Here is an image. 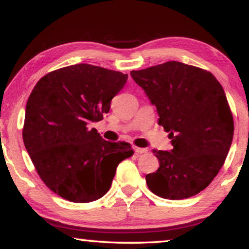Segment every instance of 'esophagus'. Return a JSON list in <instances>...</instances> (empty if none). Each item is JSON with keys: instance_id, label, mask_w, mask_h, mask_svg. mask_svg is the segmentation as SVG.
Returning <instances> with one entry per match:
<instances>
[{"instance_id": "esophagus-1", "label": "esophagus", "mask_w": 249, "mask_h": 249, "mask_svg": "<svg viewBox=\"0 0 249 249\" xmlns=\"http://www.w3.org/2000/svg\"><path fill=\"white\" fill-rule=\"evenodd\" d=\"M134 151H135L136 155H142V153H146V152H148V149H145V148H139V146H135Z\"/></svg>"}]
</instances>
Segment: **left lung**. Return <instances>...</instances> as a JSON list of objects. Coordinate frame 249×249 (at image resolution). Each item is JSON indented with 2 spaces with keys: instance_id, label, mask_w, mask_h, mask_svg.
<instances>
[{
  "instance_id": "1",
  "label": "left lung",
  "mask_w": 249,
  "mask_h": 249,
  "mask_svg": "<svg viewBox=\"0 0 249 249\" xmlns=\"http://www.w3.org/2000/svg\"><path fill=\"white\" fill-rule=\"evenodd\" d=\"M157 107L159 125L173 149L153 150L159 169L145 176L149 190L168 199L198 194L225 163L233 136V117L222 86L206 70L170 61L132 71Z\"/></svg>"
}]
</instances>
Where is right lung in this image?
<instances>
[{
    "instance_id": "add662e5",
    "label": "right lung",
    "mask_w": 249,
    "mask_h": 249,
    "mask_svg": "<svg viewBox=\"0 0 249 249\" xmlns=\"http://www.w3.org/2000/svg\"><path fill=\"white\" fill-rule=\"evenodd\" d=\"M127 74L90 64L50 72L28 98L23 143L45 185L61 197L89 203L109 191L127 142H109L89 124L103 120Z\"/></svg>"
}]
</instances>
